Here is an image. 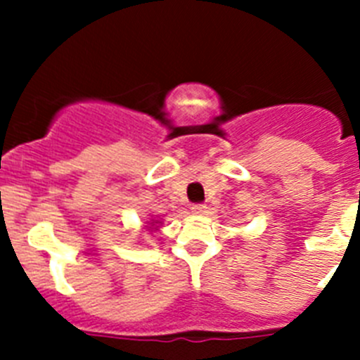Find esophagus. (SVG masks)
<instances>
[{
    "label": "esophagus",
    "mask_w": 360,
    "mask_h": 360,
    "mask_svg": "<svg viewBox=\"0 0 360 360\" xmlns=\"http://www.w3.org/2000/svg\"><path fill=\"white\" fill-rule=\"evenodd\" d=\"M193 212H195V214H205V212H207V205H205V203H195V205H193Z\"/></svg>",
    "instance_id": "esophagus-1"
}]
</instances>
